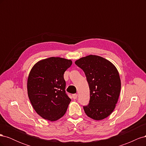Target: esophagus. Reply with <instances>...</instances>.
<instances>
[{
	"mask_svg": "<svg viewBox=\"0 0 146 146\" xmlns=\"http://www.w3.org/2000/svg\"><path fill=\"white\" fill-rule=\"evenodd\" d=\"M77 97H78V95L77 94H74L72 95V98L74 99H76L77 98Z\"/></svg>",
	"mask_w": 146,
	"mask_h": 146,
	"instance_id": "34e87169",
	"label": "esophagus"
}]
</instances>
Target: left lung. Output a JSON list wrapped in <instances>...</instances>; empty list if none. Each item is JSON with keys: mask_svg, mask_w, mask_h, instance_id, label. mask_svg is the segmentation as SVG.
I'll return each instance as SVG.
<instances>
[{"mask_svg": "<svg viewBox=\"0 0 146 146\" xmlns=\"http://www.w3.org/2000/svg\"><path fill=\"white\" fill-rule=\"evenodd\" d=\"M85 74L90 90V103L84 106L86 115L96 121L112 113L120 94L121 83L117 68L103 57L90 55L75 61Z\"/></svg>", "mask_w": 146, "mask_h": 146, "instance_id": "1", "label": "left lung"}]
</instances>
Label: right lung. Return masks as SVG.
Here are the masks:
<instances>
[{"instance_id": "1", "label": "right lung", "mask_w": 146, "mask_h": 146, "mask_svg": "<svg viewBox=\"0 0 146 146\" xmlns=\"http://www.w3.org/2000/svg\"><path fill=\"white\" fill-rule=\"evenodd\" d=\"M70 60L50 57L35 64L27 80V93L32 107L43 119L55 121L66 113L70 99L66 94L64 73Z\"/></svg>"}]
</instances>
